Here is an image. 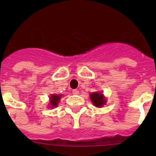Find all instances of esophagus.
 <instances>
[{
  "instance_id": "obj_1",
  "label": "esophagus",
  "mask_w": 156,
  "mask_h": 156,
  "mask_svg": "<svg viewBox=\"0 0 156 156\" xmlns=\"http://www.w3.org/2000/svg\"><path fill=\"white\" fill-rule=\"evenodd\" d=\"M72 94H74V95H78V94H79V90H72Z\"/></svg>"
}]
</instances>
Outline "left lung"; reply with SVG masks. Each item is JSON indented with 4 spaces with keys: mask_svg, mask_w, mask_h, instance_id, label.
I'll use <instances>...</instances> for the list:
<instances>
[{
    "mask_svg": "<svg viewBox=\"0 0 156 156\" xmlns=\"http://www.w3.org/2000/svg\"><path fill=\"white\" fill-rule=\"evenodd\" d=\"M90 97L91 102L93 103V104L96 106V107H102L103 106V105L106 104V100L104 97L103 94L100 92H94L92 94H90Z\"/></svg>",
    "mask_w": 156,
    "mask_h": 156,
    "instance_id": "8db88e82",
    "label": "left lung"
}]
</instances>
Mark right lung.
<instances>
[{
	"mask_svg": "<svg viewBox=\"0 0 156 156\" xmlns=\"http://www.w3.org/2000/svg\"><path fill=\"white\" fill-rule=\"evenodd\" d=\"M62 96L57 95V94H53L50 97V106L53 108V107H57L58 103H59V100Z\"/></svg>",
	"mask_w": 156,
	"mask_h": 156,
	"instance_id": "right-lung-1",
	"label": "right lung"
}]
</instances>
